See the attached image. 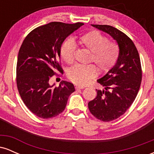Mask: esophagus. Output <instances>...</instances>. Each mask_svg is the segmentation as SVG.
Masks as SVG:
<instances>
[{"label":"esophagus","mask_w":154,"mask_h":154,"mask_svg":"<svg viewBox=\"0 0 154 154\" xmlns=\"http://www.w3.org/2000/svg\"><path fill=\"white\" fill-rule=\"evenodd\" d=\"M85 87L82 85H76V89H84Z\"/></svg>","instance_id":"obj_1"}]
</instances>
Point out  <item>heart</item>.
Here are the masks:
<instances>
[{
  "label": "heart",
  "mask_w": 154,
  "mask_h": 154,
  "mask_svg": "<svg viewBox=\"0 0 154 154\" xmlns=\"http://www.w3.org/2000/svg\"><path fill=\"white\" fill-rule=\"evenodd\" d=\"M82 47L91 51L90 61L96 63L101 71H108L115 64L119 56V47L98 32L92 31L83 35L79 39ZM76 43L72 39L66 40L61 48V55L65 61L70 63L74 61ZM97 68L93 64H75L68 70V77L74 82L85 85L97 75Z\"/></svg>",
  "instance_id": "b5f03b06"
}]
</instances>
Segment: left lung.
<instances>
[{"mask_svg": "<svg viewBox=\"0 0 154 154\" xmlns=\"http://www.w3.org/2000/svg\"><path fill=\"white\" fill-rule=\"evenodd\" d=\"M91 25L112 37L119 49L115 65L97 80L104 89L96 90L97 96L88 103L95 118L111 122L123 115L137 96L142 80L140 59L135 44L122 32L109 25Z\"/></svg>", "mask_w": 154, "mask_h": 154, "instance_id": "8db88e82", "label": "left lung"}]
</instances>
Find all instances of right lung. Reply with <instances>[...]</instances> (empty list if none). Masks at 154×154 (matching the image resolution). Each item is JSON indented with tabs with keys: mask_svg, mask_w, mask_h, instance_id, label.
Wrapping results in <instances>:
<instances>
[{
	"mask_svg": "<svg viewBox=\"0 0 154 154\" xmlns=\"http://www.w3.org/2000/svg\"><path fill=\"white\" fill-rule=\"evenodd\" d=\"M83 24L50 22L30 32L21 45L17 64V88L26 106L38 117L49 119L59 115L75 91L71 82L62 80L59 87H54L49 79L56 71H63L59 62L63 42Z\"/></svg>",
	"mask_w": 154,
	"mask_h": 154,
	"instance_id": "obj_1",
	"label": "right lung"
}]
</instances>
